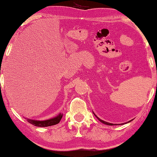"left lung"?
<instances>
[{
  "mask_svg": "<svg viewBox=\"0 0 157 157\" xmlns=\"http://www.w3.org/2000/svg\"><path fill=\"white\" fill-rule=\"evenodd\" d=\"M95 115V114H94ZM96 116V115H95ZM96 117L97 118V119L99 120V121L101 122V123H103V124H106V125H111V126H112V125H116V124H111V123H109V122H106V121H103V120H101V119H100L99 118H98V117H96Z\"/></svg>",
  "mask_w": 157,
  "mask_h": 157,
  "instance_id": "obj_1",
  "label": "left lung"
}]
</instances>
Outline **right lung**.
<instances>
[{
    "label": "right lung",
    "mask_w": 157,
    "mask_h": 157,
    "mask_svg": "<svg viewBox=\"0 0 157 157\" xmlns=\"http://www.w3.org/2000/svg\"><path fill=\"white\" fill-rule=\"evenodd\" d=\"M62 117H63V114L62 113H59L57 117L51 119L45 120V121H36V120H32L29 119H27V121L30 124H33V126H39V127H46V126L56 125V124H59L60 121H61Z\"/></svg>",
    "instance_id": "obj_1"
}]
</instances>
